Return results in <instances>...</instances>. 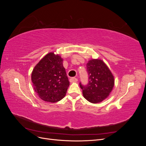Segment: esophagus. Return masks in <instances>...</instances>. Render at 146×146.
<instances>
[{
    "label": "esophagus",
    "instance_id": "obj_1",
    "mask_svg": "<svg viewBox=\"0 0 146 146\" xmlns=\"http://www.w3.org/2000/svg\"><path fill=\"white\" fill-rule=\"evenodd\" d=\"M69 81L70 82L73 83V82H77L78 81V79L77 78H75V77H72V78H70L69 79Z\"/></svg>",
    "mask_w": 146,
    "mask_h": 146
}]
</instances>
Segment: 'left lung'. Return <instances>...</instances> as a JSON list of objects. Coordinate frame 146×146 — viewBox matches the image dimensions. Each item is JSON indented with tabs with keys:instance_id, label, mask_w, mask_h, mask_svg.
<instances>
[{
	"instance_id": "8db88e82",
	"label": "left lung",
	"mask_w": 146,
	"mask_h": 146,
	"mask_svg": "<svg viewBox=\"0 0 146 146\" xmlns=\"http://www.w3.org/2000/svg\"><path fill=\"white\" fill-rule=\"evenodd\" d=\"M89 82L86 85L80 83L83 95L92 104L101 102L109 96L114 85V76L102 60L92 59L86 64Z\"/></svg>"
}]
</instances>
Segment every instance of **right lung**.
<instances>
[{"instance_id":"right-lung-1","label":"right lung","mask_w":146,"mask_h":146,"mask_svg":"<svg viewBox=\"0 0 146 146\" xmlns=\"http://www.w3.org/2000/svg\"><path fill=\"white\" fill-rule=\"evenodd\" d=\"M59 55L50 52L39 61L32 73L34 90L39 98L55 103L65 96L69 86L68 77Z\"/></svg>"}]
</instances>
